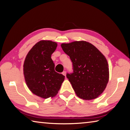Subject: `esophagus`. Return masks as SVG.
<instances>
[{
    "mask_svg": "<svg viewBox=\"0 0 130 130\" xmlns=\"http://www.w3.org/2000/svg\"><path fill=\"white\" fill-rule=\"evenodd\" d=\"M62 74L63 75H65V76L66 77V74H67V72H66L65 71H63V72L62 73Z\"/></svg>",
    "mask_w": 130,
    "mask_h": 130,
    "instance_id": "34e87169",
    "label": "esophagus"
}]
</instances>
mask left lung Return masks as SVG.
<instances>
[{
	"mask_svg": "<svg viewBox=\"0 0 130 130\" xmlns=\"http://www.w3.org/2000/svg\"><path fill=\"white\" fill-rule=\"evenodd\" d=\"M73 62V73L67 74L76 95L84 100L98 98L105 90L109 79L106 57L93 44L76 41L61 45Z\"/></svg>",
	"mask_w": 130,
	"mask_h": 130,
	"instance_id": "obj_1",
	"label": "left lung"
}]
</instances>
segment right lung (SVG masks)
Returning a JSON list of instances; mask_svg holds the SVG:
<instances>
[{
    "label": "right lung",
    "mask_w": 130,
    "mask_h": 130,
    "mask_svg": "<svg viewBox=\"0 0 130 130\" xmlns=\"http://www.w3.org/2000/svg\"><path fill=\"white\" fill-rule=\"evenodd\" d=\"M57 42L41 40L28 53L23 65V72L28 88L35 95L46 99L57 95L65 76L55 70L51 55Z\"/></svg>",
    "instance_id": "obj_1"
}]
</instances>
